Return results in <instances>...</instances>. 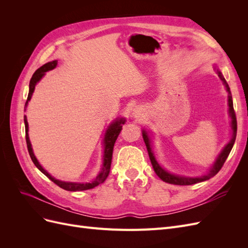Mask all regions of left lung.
Returning <instances> with one entry per match:
<instances>
[{
	"instance_id": "obj_1",
	"label": "left lung",
	"mask_w": 248,
	"mask_h": 248,
	"mask_svg": "<svg viewBox=\"0 0 248 248\" xmlns=\"http://www.w3.org/2000/svg\"><path fill=\"white\" fill-rule=\"evenodd\" d=\"M217 73H218V77L219 78L222 80L223 85L226 86L227 88V91L229 93L228 95V98H229V112H230V116L232 119V137L231 139V140L229 141V144L224 147V149L221 151V153L219 154V156L217 157L216 161L214 162L213 167L211 168V170H209L208 174L204 175V176H201L198 178H186V177H181V176H176V175H172L168 172L167 170H164L159 164L158 162L156 161L154 154L151 150V145H150V139L148 137V134L146 131H142V139H144V141L146 144L147 150H148V154L150 157V160H151L152 163V167L154 169V171L156 172V175L158 176L162 181L170 183V184H175V185H192V184H196L199 182H202V181H206V180L212 178L213 176H215L217 172H218L222 166L226 162L228 156L231 152V150L235 144V140H236V134H237V119H236V114H235V110H234V106H232V94H231V90L230 87L228 85V82L224 79V78L222 77V74L220 71L217 70Z\"/></svg>"
}]
</instances>
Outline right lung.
<instances>
[{
    "label": "right lung",
    "instance_id": "obj_1",
    "mask_svg": "<svg viewBox=\"0 0 248 248\" xmlns=\"http://www.w3.org/2000/svg\"><path fill=\"white\" fill-rule=\"evenodd\" d=\"M57 66V61H52V62H48L46 64H44L43 66H41L40 68L37 69L35 71V73L33 74V77L30 80V89H29V95H28V99L26 102V106L28 104V102L30 101L32 97V94L34 92V89L35 86L37 84V81H39L41 79V78L46 74V71L52 70ZM25 120V127H26V141H27V147H28V151L30 154V157H31L32 161L34 162L35 166L38 168V170L40 171H42L44 175H46L49 180H51L52 182L55 184H57L59 187H61V188L65 189V190H68V191H80V190H88V189H92L94 187H96L97 185H99L101 183H103L106 181L108 174H109V170H110V164H111V158H112V151H114V146H115V142L119 137L120 132L122 130V124H124L125 120L124 119H120L115 121L112 123L109 127L108 129L107 130L106 133V137H104V155H103V166L101 169V171L98 174L93 181L91 182H88V183H72V182H63V181H60V180L55 179L54 177H51L48 172L44 170L38 162V160L36 159V157L33 153V150L31 147V142H30L29 140V136H28V121H27V117L25 116L24 118Z\"/></svg>",
    "mask_w": 248,
    "mask_h": 248
}]
</instances>
